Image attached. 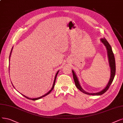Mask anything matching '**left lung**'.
I'll list each match as a JSON object with an SVG mask.
<instances>
[{
	"label": "left lung",
	"mask_w": 123,
	"mask_h": 123,
	"mask_svg": "<svg viewBox=\"0 0 123 123\" xmlns=\"http://www.w3.org/2000/svg\"><path fill=\"white\" fill-rule=\"evenodd\" d=\"M100 40L102 43H104V44L105 45L106 47V48L107 49V55H108V58H109V64L111 68V77L110 79V81L108 83L107 85L104 88V89L102 90L101 91L99 92H97V93H88L85 91L84 90H83V88L81 87L79 82L78 81V78L77 77V76L76 75L75 73L74 72L73 70H72V73H73V78L74 80V82L75 83V85L77 87L78 89H79L81 92L83 93H85V94H88V95H100L105 93L111 85V83L112 82L113 80H114V77L115 76L116 74V62H115V58L114 56V53L112 52L111 47V45H110V44L106 40V39L105 38H101L100 39Z\"/></svg>",
	"instance_id": "1"
}]
</instances>
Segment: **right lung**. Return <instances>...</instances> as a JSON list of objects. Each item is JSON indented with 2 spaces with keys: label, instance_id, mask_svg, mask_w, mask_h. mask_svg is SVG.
<instances>
[{
  "label": "right lung",
  "instance_id": "1",
  "mask_svg": "<svg viewBox=\"0 0 123 123\" xmlns=\"http://www.w3.org/2000/svg\"><path fill=\"white\" fill-rule=\"evenodd\" d=\"M12 48H13V47H12V50H11V53H10V55H9V61H10V57H11V53H12ZM58 72H59V71L57 72V73H56V75H55V80H54L53 84V85H52V88H51V89L49 91L46 93V94H44V95H43V96H41V97H38V98H29L28 97H27V96H25L24 95H23V94H22V95H23L24 97H25L26 98H27V99H31V100H38V99H40V98H42V97H44V96H45L46 95H47L49 94V93L51 92V91L53 89L54 87H55V80H56V78L57 75V74H58ZM12 86H13V87H14V86H13V85H12Z\"/></svg>",
  "mask_w": 123,
  "mask_h": 123
}]
</instances>
